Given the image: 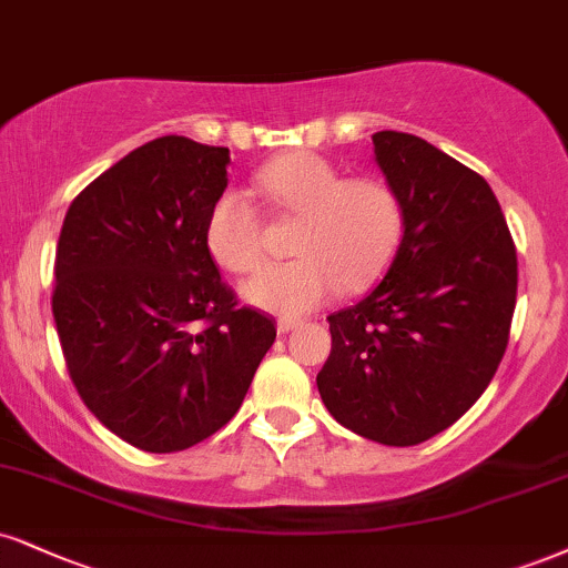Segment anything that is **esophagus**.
<instances>
[{
    "label": "esophagus",
    "instance_id": "34e87169",
    "mask_svg": "<svg viewBox=\"0 0 568 568\" xmlns=\"http://www.w3.org/2000/svg\"><path fill=\"white\" fill-rule=\"evenodd\" d=\"M298 323H302V320H296V317H280V320H277V333H288V331H293V327H296Z\"/></svg>",
    "mask_w": 568,
    "mask_h": 568
}]
</instances>
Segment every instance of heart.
Listing matches in <instances>:
<instances>
[{
	"label": "heart",
	"instance_id": "obj_1",
	"mask_svg": "<svg viewBox=\"0 0 568 568\" xmlns=\"http://www.w3.org/2000/svg\"><path fill=\"white\" fill-rule=\"evenodd\" d=\"M254 190L280 214L296 219L293 262L272 264L243 285V298L258 310L304 314L341 288L357 293L381 277L402 241L405 214L394 187L378 176H344L310 150H293L264 163ZM203 243L209 256L248 275L262 264V219L243 193L224 190L211 203Z\"/></svg>",
	"mask_w": 568,
	"mask_h": 568
}]
</instances>
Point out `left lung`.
<instances>
[{
  "label": "left lung",
  "instance_id": "left-lung-1",
  "mask_svg": "<svg viewBox=\"0 0 568 568\" xmlns=\"http://www.w3.org/2000/svg\"><path fill=\"white\" fill-rule=\"evenodd\" d=\"M373 145L405 232L386 277L327 317L317 388L349 432L413 447L453 426L497 373L518 262L484 176L415 134L375 132Z\"/></svg>",
  "mask_w": 568,
  "mask_h": 568
}]
</instances>
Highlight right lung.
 I'll list each match as a JSON object with an SVG mask.
<instances>
[{
	"label": "right lung",
	"mask_w": 568,
	"mask_h": 568,
	"mask_svg": "<svg viewBox=\"0 0 568 568\" xmlns=\"http://www.w3.org/2000/svg\"><path fill=\"white\" fill-rule=\"evenodd\" d=\"M227 148L159 136L73 197L54 254L52 314L89 413L145 453L227 426L275 323L237 296L203 243Z\"/></svg>",
	"instance_id": "1"
}]
</instances>
